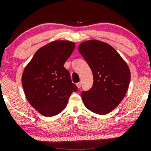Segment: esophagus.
<instances>
[{"instance_id": "1", "label": "esophagus", "mask_w": 151, "mask_h": 151, "mask_svg": "<svg viewBox=\"0 0 151 151\" xmlns=\"http://www.w3.org/2000/svg\"><path fill=\"white\" fill-rule=\"evenodd\" d=\"M81 82H78V83H77V88H80L81 87Z\"/></svg>"}]
</instances>
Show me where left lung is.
<instances>
[{
	"mask_svg": "<svg viewBox=\"0 0 151 151\" xmlns=\"http://www.w3.org/2000/svg\"><path fill=\"white\" fill-rule=\"evenodd\" d=\"M79 51L91 70V89L82 91L81 99L91 111L100 115L110 113L125 96L131 80L126 62L108 43L91 40L79 45Z\"/></svg>",
	"mask_w": 151,
	"mask_h": 151,
	"instance_id": "left-lung-1",
	"label": "left lung"
}]
</instances>
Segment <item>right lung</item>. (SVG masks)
I'll use <instances>...</instances> for the list:
<instances>
[{
	"label": "right lung",
	"instance_id": "add662e5",
	"mask_svg": "<svg viewBox=\"0 0 151 151\" xmlns=\"http://www.w3.org/2000/svg\"><path fill=\"white\" fill-rule=\"evenodd\" d=\"M75 44L69 40H55L35 53L22 74V85L30 104L45 116L61 113L77 87L72 82L64 64Z\"/></svg>",
	"mask_w": 151,
	"mask_h": 151
}]
</instances>
